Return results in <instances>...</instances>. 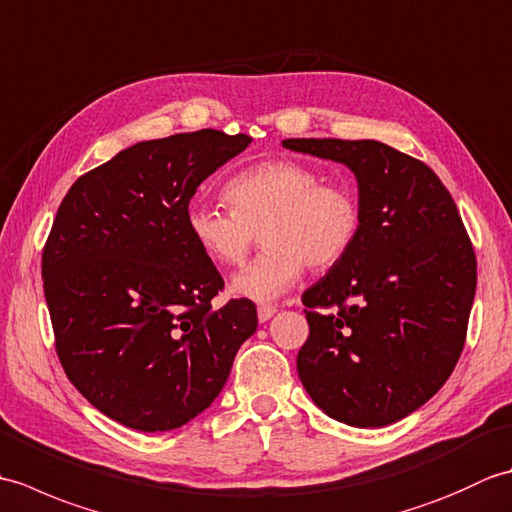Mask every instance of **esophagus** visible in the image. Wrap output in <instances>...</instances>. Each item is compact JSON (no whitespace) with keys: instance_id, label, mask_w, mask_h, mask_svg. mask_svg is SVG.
Here are the masks:
<instances>
[{"instance_id":"1","label":"esophagus","mask_w":512,"mask_h":512,"mask_svg":"<svg viewBox=\"0 0 512 512\" xmlns=\"http://www.w3.org/2000/svg\"><path fill=\"white\" fill-rule=\"evenodd\" d=\"M277 310H279L277 306H259L257 308V317H259V321L266 323L270 317H275Z\"/></svg>"}]
</instances>
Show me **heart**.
Wrapping results in <instances>:
<instances>
[{"label": "heart", "instance_id": "1", "mask_svg": "<svg viewBox=\"0 0 512 512\" xmlns=\"http://www.w3.org/2000/svg\"><path fill=\"white\" fill-rule=\"evenodd\" d=\"M317 169L297 160H268L237 173L224 187L228 209L193 204L187 211L191 242L211 264L244 262L255 233L266 246L239 270L231 288L253 301H273L297 284L303 266L330 268L347 255L361 228L354 195L321 184Z\"/></svg>", "mask_w": 512, "mask_h": 512}]
</instances>
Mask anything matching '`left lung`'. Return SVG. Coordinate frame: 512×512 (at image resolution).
<instances>
[{
	"label": "left lung",
	"instance_id": "1",
	"mask_svg": "<svg viewBox=\"0 0 512 512\" xmlns=\"http://www.w3.org/2000/svg\"><path fill=\"white\" fill-rule=\"evenodd\" d=\"M358 182L361 228L303 292L310 336L297 372L314 405L350 427H387L447 383L466 339L477 262L451 193L424 162L378 140L288 138Z\"/></svg>",
	"mask_w": 512,
	"mask_h": 512
}]
</instances>
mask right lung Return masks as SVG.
Segmentation results:
<instances>
[{
	"label": "right lung",
	"instance_id": "1",
	"mask_svg": "<svg viewBox=\"0 0 512 512\" xmlns=\"http://www.w3.org/2000/svg\"><path fill=\"white\" fill-rule=\"evenodd\" d=\"M217 129L136 143L76 180L43 246L54 343L70 383L129 429L171 431L220 394L257 330L250 299L191 242L195 189L250 145Z\"/></svg>",
	"mask_w": 512,
	"mask_h": 512
}]
</instances>
